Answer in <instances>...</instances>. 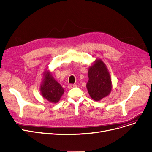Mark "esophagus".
Segmentation results:
<instances>
[{"mask_svg": "<svg viewBox=\"0 0 152 152\" xmlns=\"http://www.w3.org/2000/svg\"><path fill=\"white\" fill-rule=\"evenodd\" d=\"M76 86H77V85H73V84H70V85H68V88H69V89L73 88L76 87Z\"/></svg>", "mask_w": 152, "mask_h": 152, "instance_id": "1", "label": "esophagus"}]
</instances>
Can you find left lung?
Returning a JSON list of instances; mask_svg holds the SVG:
<instances>
[{
    "instance_id": "left-lung-1",
    "label": "left lung",
    "mask_w": 152,
    "mask_h": 152,
    "mask_svg": "<svg viewBox=\"0 0 152 152\" xmlns=\"http://www.w3.org/2000/svg\"><path fill=\"white\" fill-rule=\"evenodd\" d=\"M86 88L89 94L96 101L109 95L112 89L110 75L106 65L101 59H96L88 69Z\"/></svg>"
}]
</instances>
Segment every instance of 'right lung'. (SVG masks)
<instances>
[{
    "mask_svg": "<svg viewBox=\"0 0 152 152\" xmlns=\"http://www.w3.org/2000/svg\"><path fill=\"white\" fill-rule=\"evenodd\" d=\"M43 77L40 86L42 96L50 102L57 103L64 94V90L53 77L50 70H45Z\"/></svg>",
    "mask_w": 152,
    "mask_h": 152,
    "instance_id": "obj_1",
    "label": "right lung"
}]
</instances>
